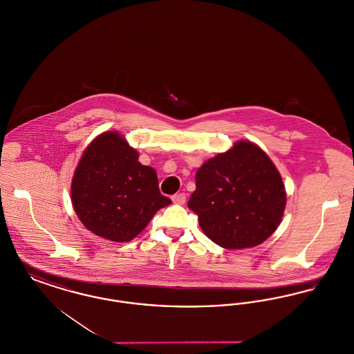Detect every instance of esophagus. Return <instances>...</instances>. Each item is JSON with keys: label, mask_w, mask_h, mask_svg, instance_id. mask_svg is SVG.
Here are the masks:
<instances>
[{"label": "esophagus", "mask_w": 354, "mask_h": 354, "mask_svg": "<svg viewBox=\"0 0 354 354\" xmlns=\"http://www.w3.org/2000/svg\"><path fill=\"white\" fill-rule=\"evenodd\" d=\"M172 202L175 204H185V194L180 192V194H175L172 198Z\"/></svg>", "instance_id": "obj_1"}]
</instances>
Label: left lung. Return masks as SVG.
<instances>
[{"instance_id": "1", "label": "left lung", "mask_w": 354, "mask_h": 354, "mask_svg": "<svg viewBox=\"0 0 354 354\" xmlns=\"http://www.w3.org/2000/svg\"><path fill=\"white\" fill-rule=\"evenodd\" d=\"M195 180L188 208L220 247L252 248L277 230L286 209V187L270 156L252 142L239 140L208 159Z\"/></svg>"}]
</instances>
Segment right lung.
Masks as SVG:
<instances>
[{
    "instance_id": "1",
    "label": "right lung",
    "mask_w": 354,
    "mask_h": 354,
    "mask_svg": "<svg viewBox=\"0 0 354 354\" xmlns=\"http://www.w3.org/2000/svg\"><path fill=\"white\" fill-rule=\"evenodd\" d=\"M115 131L97 136L84 150L71 182L73 207L84 227L103 239L126 243L171 204L159 191L155 169Z\"/></svg>"
}]
</instances>
